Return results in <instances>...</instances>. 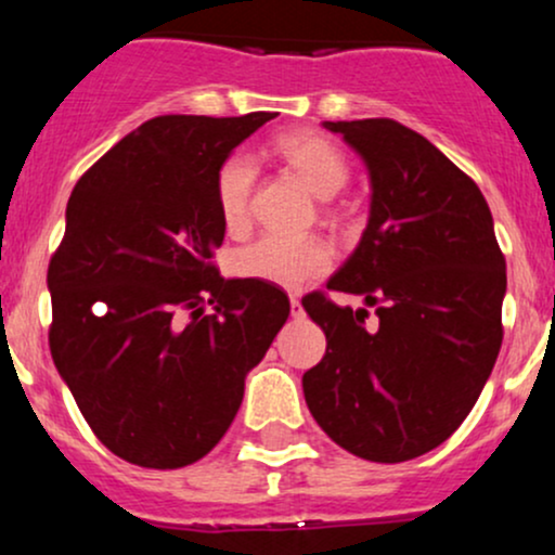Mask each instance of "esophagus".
I'll list each match as a JSON object with an SVG mask.
<instances>
[{
    "mask_svg": "<svg viewBox=\"0 0 555 555\" xmlns=\"http://www.w3.org/2000/svg\"><path fill=\"white\" fill-rule=\"evenodd\" d=\"M289 310H292V318H299L302 315V302H299L297 295L289 297Z\"/></svg>",
    "mask_w": 555,
    "mask_h": 555,
    "instance_id": "1",
    "label": "esophagus"
}]
</instances>
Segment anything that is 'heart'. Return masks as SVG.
Listing matches in <instances>:
<instances>
[{
	"label": "heart",
	"instance_id": "b5f03b06",
	"mask_svg": "<svg viewBox=\"0 0 555 555\" xmlns=\"http://www.w3.org/2000/svg\"><path fill=\"white\" fill-rule=\"evenodd\" d=\"M273 151L318 197H334L349 180L347 158L328 138L318 132H284L273 143ZM256 175V164L245 154L227 156L216 171V211L229 234H240L247 227ZM328 266L331 256L323 242L286 240L276 234H266L253 245L242 247L232 258V271L237 276L258 279V282L286 286V289L308 284L310 279L326 273Z\"/></svg>",
	"mask_w": 555,
	"mask_h": 555
}]
</instances>
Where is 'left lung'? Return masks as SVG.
Here are the masks:
<instances>
[{"label": "left lung", "mask_w": 555, "mask_h": 555, "mask_svg": "<svg viewBox=\"0 0 555 555\" xmlns=\"http://www.w3.org/2000/svg\"><path fill=\"white\" fill-rule=\"evenodd\" d=\"M365 162L371 216L328 289L305 310L326 354L302 375L310 415L349 454L406 462L451 436L480 397L503 328L506 260L480 188L430 140L393 119L323 122ZM375 307L379 326H364Z\"/></svg>", "instance_id": "left-lung-1"}]
</instances>
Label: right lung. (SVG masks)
<instances>
[{
	"label": "right lung",
	"mask_w": 555,
	"mask_h": 555,
	"mask_svg": "<svg viewBox=\"0 0 555 555\" xmlns=\"http://www.w3.org/2000/svg\"><path fill=\"white\" fill-rule=\"evenodd\" d=\"M273 117L149 119L67 201L47 273L49 347L95 438L138 467L206 456L289 315L279 286L224 279L211 263L224 242L216 171Z\"/></svg>",
	"instance_id": "1"
}]
</instances>
